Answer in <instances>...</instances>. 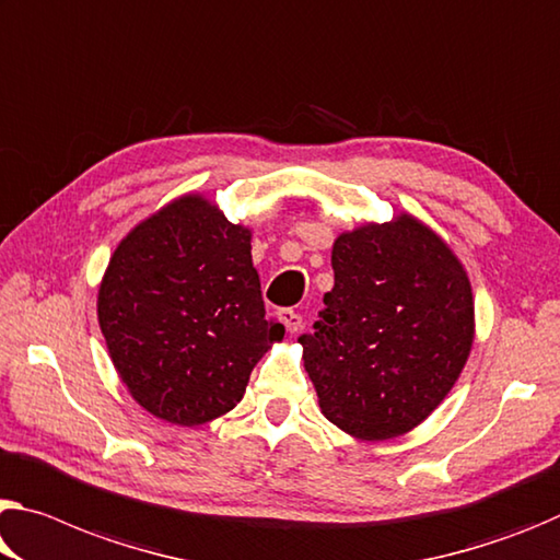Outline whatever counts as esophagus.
<instances>
[{"label": "esophagus", "instance_id": "1", "mask_svg": "<svg viewBox=\"0 0 560 560\" xmlns=\"http://www.w3.org/2000/svg\"><path fill=\"white\" fill-rule=\"evenodd\" d=\"M279 318H281V324L287 326L289 334H296L299 328H301V314H296L294 308H281Z\"/></svg>", "mask_w": 560, "mask_h": 560}]
</instances>
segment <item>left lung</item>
Instances as JSON below:
<instances>
[{
    "instance_id": "8db88e82",
    "label": "left lung",
    "mask_w": 560,
    "mask_h": 560,
    "mask_svg": "<svg viewBox=\"0 0 560 560\" xmlns=\"http://www.w3.org/2000/svg\"><path fill=\"white\" fill-rule=\"evenodd\" d=\"M334 289L304 366L328 421L363 441L401 436L436 408L474 343V294L464 266L413 217L341 234Z\"/></svg>"
}]
</instances>
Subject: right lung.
<instances>
[{"instance_id": "1", "label": "right lung", "mask_w": 560, "mask_h": 560, "mask_svg": "<svg viewBox=\"0 0 560 560\" xmlns=\"http://www.w3.org/2000/svg\"><path fill=\"white\" fill-rule=\"evenodd\" d=\"M96 312L129 394L176 425L232 411L256 361L283 339V324L266 318L252 232L194 194L131 229Z\"/></svg>"}]
</instances>
